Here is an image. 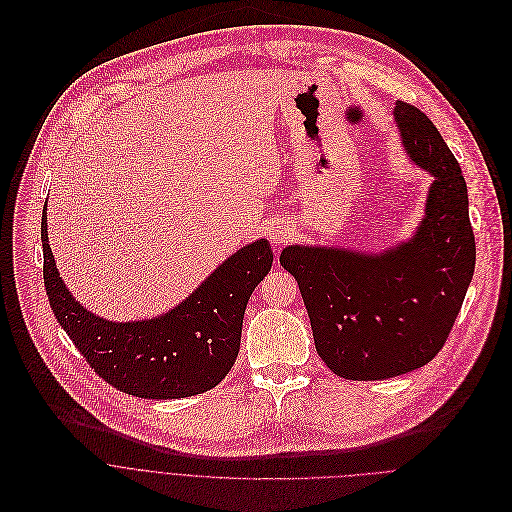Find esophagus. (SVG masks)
<instances>
[{
  "mask_svg": "<svg viewBox=\"0 0 512 512\" xmlns=\"http://www.w3.org/2000/svg\"><path fill=\"white\" fill-rule=\"evenodd\" d=\"M268 238L274 246H282L288 238H290V228L284 224V222H274L270 228H268Z\"/></svg>",
  "mask_w": 512,
  "mask_h": 512,
  "instance_id": "esophagus-1",
  "label": "esophagus"
}]
</instances>
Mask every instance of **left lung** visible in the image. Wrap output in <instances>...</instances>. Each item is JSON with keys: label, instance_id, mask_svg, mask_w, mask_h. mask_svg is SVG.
Here are the masks:
<instances>
[{"label": "left lung", "instance_id": "8db88e82", "mask_svg": "<svg viewBox=\"0 0 512 512\" xmlns=\"http://www.w3.org/2000/svg\"><path fill=\"white\" fill-rule=\"evenodd\" d=\"M393 119L407 157L434 177L416 234L377 254L302 244L280 254L298 282L317 353L353 381L430 363L450 335L476 264L456 157L420 109L397 100Z\"/></svg>", "mask_w": 512, "mask_h": 512}]
</instances>
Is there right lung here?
<instances>
[{"mask_svg":"<svg viewBox=\"0 0 512 512\" xmlns=\"http://www.w3.org/2000/svg\"><path fill=\"white\" fill-rule=\"evenodd\" d=\"M46 206V294L56 321L98 377L129 395L179 399L208 391L228 375L240 351L248 298L272 266L268 240L234 252L165 315L117 323L86 311L66 288L48 244Z\"/></svg>","mask_w":512,"mask_h":512,"instance_id":"obj_1","label":"right lung"}]
</instances>
